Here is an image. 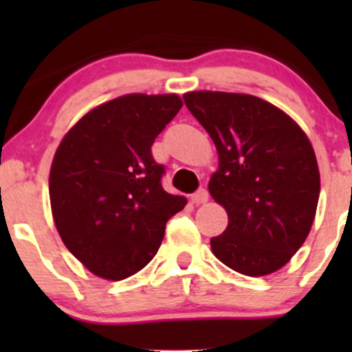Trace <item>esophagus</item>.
Masks as SVG:
<instances>
[{"label":"esophagus","mask_w":352,"mask_h":352,"mask_svg":"<svg viewBox=\"0 0 352 352\" xmlns=\"http://www.w3.org/2000/svg\"><path fill=\"white\" fill-rule=\"evenodd\" d=\"M209 199V194L206 189H199L197 192L192 194V202L194 204H206Z\"/></svg>","instance_id":"1"}]
</instances>
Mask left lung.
<instances>
[{"instance_id":"left-lung-1","label":"left lung","mask_w":352,"mask_h":352,"mask_svg":"<svg viewBox=\"0 0 352 352\" xmlns=\"http://www.w3.org/2000/svg\"><path fill=\"white\" fill-rule=\"evenodd\" d=\"M184 100L218 151L208 189L228 226L211 239L212 254L252 278L279 271L317 212L320 172L310 140L286 112L254 95L199 90Z\"/></svg>"}]
</instances>
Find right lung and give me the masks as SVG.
<instances>
[{"label": "right lung", "mask_w": 352, "mask_h": 352, "mask_svg": "<svg viewBox=\"0 0 352 352\" xmlns=\"http://www.w3.org/2000/svg\"><path fill=\"white\" fill-rule=\"evenodd\" d=\"M182 105L175 94L122 95L85 113L59 143L49 173L52 218L91 274L120 281L141 271L187 204L163 189L151 155Z\"/></svg>", "instance_id": "obj_1"}]
</instances>
